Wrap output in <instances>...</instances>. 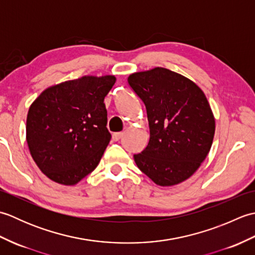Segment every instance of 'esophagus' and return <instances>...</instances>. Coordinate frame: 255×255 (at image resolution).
<instances>
[{
    "instance_id": "34e87169",
    "label": "esophagus",
    "mask_w": 255,
    "mask_h": 255,
    "mask_svg": "<svg viewBox=\"0 0 255 255\" xmlns=\"http://www.w3.org/2000/svg\"><path fill=\"white\" fill-rule=\"evenodd\" d=\"M123 134H124L123 132H115V133H113V140H114V141H118V140L123 137Z\"/></svg>"
}]
</instances>
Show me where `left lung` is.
Here are the masks:
<instances>
[{"label":"left lung","instance_id":"8db88e82","mask_svg":"<svg viewBox=\"0 0 255 255\" xmlns=\"http://www.w3.org/2000/svg\"><path fill=\"white\" fill-rule=\"evenodd\" d=\"M128 84L143 102L149 122V143L133 154L140 171L160 186L187 180L207 156L215 134L204 92L165 68L130 74Z\"/></svg>","mask_w":255,"mask_h":255}]
</instances>
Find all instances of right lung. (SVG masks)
Instances as JSON below:
<instances>
[{"mask_svg":"<svg viewBox=\"0 0 255 255\" xmlns=\"http://www.w3.org/2000/svg\"><path fill=\"white\" fill-rule=\"evenodd\" d=\"M115 82L114 75L67 81L45 90L29 107L30 154L53 182L74 185L99 164L112 138L104 99Z\"/></svg>","mask_w":255,"mask_h":255,"instance_id":"add662e5","label":"right lung"}]
</instances>
